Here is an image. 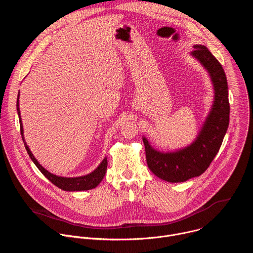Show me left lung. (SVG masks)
<instances>
[{
    "mask_svg": "<svg viewBox=\"0 0 253 253\" xmlns=\"http://www.w3.org/2000/svg\"><path fill=\"white\" fill-rule=\"evenodd\" d=\"M191 55L208 71L214 87L211 111L191 145L175 152L162 153L150 146L146 138V161L149 169L167 182L177 183L201 175L218 153L229 125L230 106L225 72L211 52L202 45H194Z\"/></svg>",
    "mask_w": 253,
    "mask_h": 253,
    "instance_id": "8db88e82",
    "label": "left lung"
}]
</instances>
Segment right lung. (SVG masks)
Instances as JSON below:
<instances>
[{"label":"right lung","mask_w":253,"mask_h":253,"mask_svg":"<svg viewBox=\"0 0 253 253\" xmlns=\"http://www.w3.org/2000/svg\"><path fill=\"white\" fill-rule=\"evenodd\" d=\"M17 111H18V115H19V120H20V130H21V135H22V139L24 142L25 148L30 156V158L32 159V161L35 163V165L38 167V169L42 172V174H44V176L46 178H48L50 181L56 185L57 187L66 190V191H82V190H89V189H93L95 188L101 181L102 179L105 176L106 170H107V158H104V160L101 162V164L90 174H87L85 176H80V177H74V178H67V177H61V176H56L52 173H50L49 171H47L42 165H40V163L36 160V158L34 157V155L32 154V152L30 151L27 143L25 142L24 139V131H23V125H22V120H21V116H20V108H19V94H18V98H17Z\"/></svg>","instance_id":"obj_1"}]
</instances>
